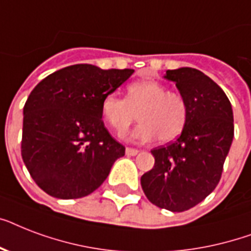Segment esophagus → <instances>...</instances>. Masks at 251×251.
I'll return each mask as SVG.
<instances>
[{
    "mask_svg": "<svg viewBox=\"0 0 251 251\" xmlns=\"http://www.w3.org/2000/svg\"><path fill=\"white\" fill-rule=\"evenodd\" d=\"M138 152H139V150L137 149H131V147L126 149V155L127 156H135V155H138Z\"/></svg>",
    "mask_w": 251,
    "mask_h": 251,
    "instance_id": "esophagus-1",
    "label": "esophagus"
}]
</instances>
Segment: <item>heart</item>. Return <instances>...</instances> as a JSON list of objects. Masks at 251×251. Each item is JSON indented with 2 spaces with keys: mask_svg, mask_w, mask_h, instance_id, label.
<instances>
[{
  "mask_svg": "<svg viewBox=\"0 0 251 251\" xmlns=\"http://www.w3.org/2000/svg\"><path fill=\"white\" fill-rule=\"evenodd\" d=\"M101 112L118 135H124L139 116L142 122L131 133L134 141L139 142H150L155 138L161 143L175 141L187 121V102L182 95L152 79L129 84L126 99L105 95Z\"/></svg>",
  "mask_w": 251,
  "mask_h": 251,
  "instance_id": "b5f03b06",
  "label": "heart"
}]
</instances>
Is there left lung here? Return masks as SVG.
<instances>
[{"instance_id": "obj_1", "label": "left lung", "mask_w": 251, "mask_h": 251, "mask_svg": "<svg viewBox=\"0 0 251 251\" xmlns=\"http://www.w3.org/2000/svg\"><path fill=\"white\" fill-rule=\"evenodd\" d=\"M187 102V121L177 141L153 149L155 165L141 177L155 206L182 212L211 194L220 181L233 141V110L214 80L197 69L167 70Z\"/></svg>"}]
</instances>
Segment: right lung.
<instances>
[{
    "label": "right lung",
    "mask_w": 251,
    "mask_h": 251,
    "mask_svg": "<svg viewBox=\"0 0 251 251\" xmlns=\"http://www.w3.org/2000/svg\"><path fill=\"white\" fill-rule=\"evenodd\" d=\"M133 73L73 65L31 91L23 108L21 151L41 190L54 198L76 199L105 181L125 147L104 126L101 101Z\"/></svg>",
    "instance_id": "add662e5"
}]
</instances>
